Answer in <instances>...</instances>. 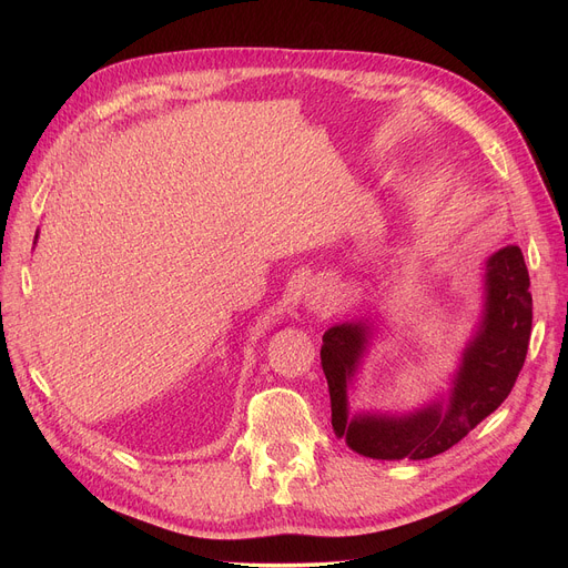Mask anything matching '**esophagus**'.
Here are the masks:
<instances>
[{"instance_id":"34e87169","label":"esophagus","mask_w":568,"mask_h":568,"mask_svg":"<svg viewBox=\"0 0 568 568\" xmlns=\"http://www.w3.org/2000/svg\"><path fill=\"white\" fill-rule=\"evenodd\" d=\"M334 302H336V294H334V287L326 283V281H315L308 292H306V306L311 313H326L334 308Z\"/></svg>"}]
</instances>
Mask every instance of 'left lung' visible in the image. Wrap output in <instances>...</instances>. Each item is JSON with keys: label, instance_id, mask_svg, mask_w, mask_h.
I'll return each mask as SVG.
<instances>
[{"label": "left lung", "instance_id": "obj_1", "mask_svg": "<svg viewBox=\"0 0 568 568\" xmlns=\"http://www.w3.org/2000/svg\"><path fill=\"white\" fill-rule=\"evenodd\" d=\"M484 313L463 349L452 392L407 414H354L347 386L368 347L366 322H343L322 336V371L332 426L352 452L377 460H424L444 454L511 394L531 334V292L523 251L504 246L486 260Z\"/></svg>", "mask_w": 568, "mask_h": 568}]
</instances>
